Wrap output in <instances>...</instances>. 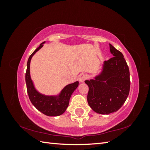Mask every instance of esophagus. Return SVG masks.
Listing matches in <instances>:
<instances>
[{
  "instance_id": "obj_1",
  "label": "esophagus",
  "mask_w": 150,
  "mask_h": 150,
  "mask_svg": "<svg viewBox=\"0 0 150 150\" xmlns=\"http://www.w3.org/2000/svg\"><path fill=\"white\" fill-rule=\"evenodd\" d=\"M87 78H88V75L86 74V73H81V74L78 76V79L81 83L84 82V81L87 79Z\"/></svg>"
}]
</instances>
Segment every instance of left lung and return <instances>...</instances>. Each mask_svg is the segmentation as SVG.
I'll return each instance as SVG.
<instances>
[{"label":"left lung","instance_id":"8db88e82","mask_svg":"<svg viewBox=\"0 0 150 150\" xmlns=\"http://www.w3.org/2000/svg\"><path fill=\"white\" fill-rule=\"evenodd\" d=\"M112 57L105 61L101 73L95 79L86 80L88 86V105L96 113L109 115L125 103L130 88V71L124 55L111 44Z\"/></svg>","mask_w":150,"mask_h":150}]
</instances>
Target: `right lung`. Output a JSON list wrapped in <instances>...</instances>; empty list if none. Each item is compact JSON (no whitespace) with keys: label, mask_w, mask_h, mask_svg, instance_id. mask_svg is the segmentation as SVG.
<instances>
[{"label":"right lung","mask_w":150,"mask_h":150,"mask_svg":"<svg viewBox=\"0 0 150 150\" xmlns=\"http://www.w3.org/2000/svg\"><path fill=\"white\" fill-rule=\"evenodd\" d=\"M43 42L40 46L30 55L27 62V69L26 73V83L27 92L30 101L38 110L45 115L49 116H59L64 112L68 107L70 97L74 91L77 88L79 82L69 84L63 88L58 96H46L38 92L35 89L30 77V61L33 55L43 47Z\"/></svg>","instance_id":"1"}]
</instances>
